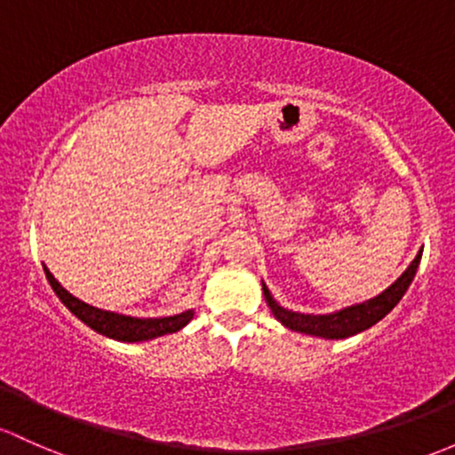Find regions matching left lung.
<instances>
[{"label":"left lung","instance_id":"obj_1","mask_svg":"<svg viewBox=\"0 0 455 455\" xmlns=\"http://www.w3.org/2000/svg\"><path fill=\"white\" fill-rule=\"evenodd\" d=\"M420 255H423V251H419V255L414 257L412 264L405 267L403 275H401L390 288L381 291V294L372 296V299L364 300V303L348 305V307H342L331 314L291 312V309L276 303V299L272 296V291L267 290L264 281H261V290H264L267 307H270V312L275 314V318L279 320L283 327L291 329V331L307 333V336L324 338V340H344V338H351L355 336V333L371 329L372 324L379 323L384 315H388L392 309H395V305L403 299L410 283L414 281V275H417L420 264Z\"/></svg>","mask_w":455,"mask_h":455}]
</instances>
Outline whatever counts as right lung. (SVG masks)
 Wrapping results in <instances>:
<instances>
[{
  "label": "right lung",
  "instance_id": "right-lung-1",
  "mask_svg": "<svg viewBox=\"0 0 455 455\" xmlns=\"http://www.w3.org/2000/svg\"><path fill=\"white\" fill-rule=\"evenodd\" d=\"M43 270H45L47 281H50L52 290L56 291L60 303H63L76 318L83 320V323L93 329V331L119 342H146L155 340V338L167 336V333H176L180 331L185 324H189V320L194 318L196 314L194 309H185V312L174 315H164V318H135V315L115 314L108 312V309L93 307V305L76 299L74 294H69V291L54 279V275H52L45 266H43Z\"/></svg>",
  "mask_w": 455,
  "mask_h": 455
}]
</instances>
